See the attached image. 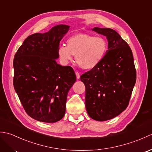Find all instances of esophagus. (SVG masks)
I'll return each instance as SVG.
<instances>
[{"mask_svg":"<svg viewBox=\"0 0 152 152\" xmlns=\"http://www.w3.org/2000/svg\"><path fill=\"white\" fill-rule=\"evenodd\" d=\"M76 78H77V79H79V78H80V73H79V72H76Z\"/></svg>","mask_w":152,"mask_h":152,"instance_id":"obj_1","label":"esophagus"}]
</instances>
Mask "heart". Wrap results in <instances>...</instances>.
<instances>
[{"label":"heart","instance_id":"heart-1","mask_svg":"<svg viewBox=\"0 0 152 152\" xmlns=\"http://www.w3.org/2000/svg\"><path fill=\"white\" fill-rule=\"evenodd\" d=\"M108 50V43L104 38L92 34L78 33L66 41V46L62 45L57 53L63 64H68L75 55L76 63L83 69L90 70L101 62Z\"/></svg>","mask_w":152,"mask_h":152}]
</instances>
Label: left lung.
<instances>
[{
  "mask_svg": "<svg viewBox=\"0 0 152 152\" xmlns=\"http://www.w3.org/2000/svg\"><path fill=\"white\" fill-rule=\"evenodd\" d=\"M106 37V56L97 66L80 76L86 86V107L90 118L103 121L114 118L127 108L136 82L133 53L115 31L93 28Z\"/></svg>",
  "mask_w": 152,
  "mask_h": 152,
  "instance_id": "8db88e82",
  "label": "left lung"
}]
</instances>
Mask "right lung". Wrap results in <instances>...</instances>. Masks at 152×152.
Returning <instances> with one entry per match:
<instances>
[{"instance_id": "add662e5", "label": "right lung", "mask_w": 152, "mask_h": 152, "mask_svg": "<svg viewBox=\"0 0 152 152\" xmlns=\"http://www.w3.org/2000/svg\"><path fill=\"white\" fill-rule=\"evenodd\" d=\"M70 26L59 25L46 33L28 36L14 59V87L27 114L55 123L65 114L68 93L76 82L70 66L57 63L59 43Z\"/></svg>"}]
</instances>
